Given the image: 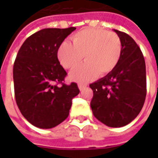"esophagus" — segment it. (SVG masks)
Listing matches in <instances>:
<instances>
[{
  "label": "esophagus",
  "instance_id": "obj_1",
  "mask_svg": "<svg viewBox=\"0 0 158 158\" xmlns=\"http://www.w3.org/2000/svg\"><path fill=\"white\" fill-rule=\"evenodd\" d=\"M78 87H79V89L80 91H82L83 89H85L86 88V85H82V84H79V85H78Z\"/></svg>",
  "mask_w": 158,
  "mask_h": 158
}]
</instances>
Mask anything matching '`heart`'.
Returning a JSON list of instances; mask_svg holds the SVG:
<instances>
[{"label": "heart", "instance_id": "obj_1", "mask_svg": "<svg viewBox=\"0 0 158 158\" xmlns=\"http://www.w3.org/2000/svg\"><path fill=\"white\" fill-rule=\"evenodd\" d=\"M72 44L62 43L57 51V58L66 69H73L69 78L79 83H86L96 76L106 75L118 65L122 54V43L118 35L102 29H86L76 33L71 38Z\"/></svg>", "mask_w": 158, "mask_h": 158}]
</instances>
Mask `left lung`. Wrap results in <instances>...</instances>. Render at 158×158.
<instances>
[{
	"instance_id": "8db88e82",
	"label": "left lung",
	"mask_w": 158,
	"mask_h": 158,
	"mask_svg": "<svg viewBox=\"0 0 158 158\" xmlns=\"http://www.w3.org/2000/svg\"><path fill=\"white\" fill-rule=\"evenodd\" d=\"M121 40L122 54L116 68L89 85L94 116L105 125L119 128L132 122L142 109L146 96V63L136 42L113 29Z\"/></svg>"
}]
</instances>
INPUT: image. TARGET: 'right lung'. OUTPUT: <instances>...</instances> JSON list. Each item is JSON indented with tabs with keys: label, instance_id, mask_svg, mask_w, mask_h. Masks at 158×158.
Here are the masks:
<instances>
[{
	"label": "right lung",
	"instance_id": "add662e5",
	"mask_svg": "<svg viewBox=\"0 0 158 158\" xmlns=\"http://www.w3.org/2000/svg\"><path fill=\"white\" fill-rule=\"evenodd\" d=\"M75 29H41L27 38L18 52L13 65L16 102L23 116L40 129L63 122L79 93L76 83H62L67 73L57 58L59 46Z\"/></svg>",
	"mask_w": 158,
	"mask_h": 158
}]
</instances>
